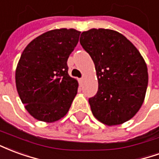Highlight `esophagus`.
Segmentation results:
<instances>
[{"label": "esophagus", "mask_w": 159, "mask_h": 159, "mask_svg": "<svg viewBox=\"0 0 159 159\" xmlns=\"http://www.w3.org/2000/svg\"><path fill=\"white\" fill-rule=\"evenodd\" d=\"M83 78H80V79L78 80V81H79L80 83H83Z\"/></svg>", "instance_id": "esophagus-1"}]
</instances>
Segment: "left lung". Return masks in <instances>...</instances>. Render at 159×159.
<instances>
[{"label":"left lung","mask_w":159,"mask_h":159,"mask_svg":"<svg viewBox=\"0 0 159 159\" xmlns=\"http://www.w3.org/2000/svg\"><path fill=\"white\" fill-rule=\"evenodd\" d=\"M80 43L95 66L98 92L89 100L92 113L106 125H119L138 112L148 84L147 64L129 40L113 30L90 29Z\"/></svg>","instance_id":"1"}]
</instances>
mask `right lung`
Returning a JSON list of instances; mask_svg holds the SVG:
<instances>
[{"label": "right lung", "instance_id": "1", "mask_svg": "<svg viewBox=\"0 0 159 159\" xmlns=\"http://www.w3.org/2000/svg\"><path fill=\"white\" fill-rule=\"evenodd\" d=\"M80 33L75 29L52 30L23 51L16 68V88L25 108L36 120L53 123L68 112L78 82L69 76L67 59Z\"/></svg>", "mask_w": 159, "mask_h": 159}]
</instances>
